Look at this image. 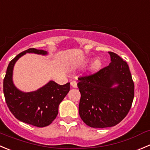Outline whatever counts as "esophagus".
<instances>
[{
    "label": "esophagus",
    "mask_w": 150,
    "mask_h": 150,
    "mask_svg": "<svg viewBox=\"0 0 150 150\" xmlns=\"http://www.w3.org/2000/svg\"><path fill=\"white\" fill-rule=\"evenodd\" d=\"M70 84L71 86H72V88H77V86H77V82L75 81H72V82L70 83Z\"/></svg>",
    "instance_id": "1"
}]
</instances>
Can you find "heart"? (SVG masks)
Returning a JSON list of instances; mask_svg holds the SVG:
<instances>
[{"label": "heart", "mask_w": 150, "mask_h": 150, "mask_svg": "<svg viewBox=\"0 0 150 150\" xmlns=\"http://www.w3.org/2000/svg\"><path fill=\"white\" fill-rule=\"evenodd\" d=\"M101 61L100 59L97 58V59H94V60L91 62V65H90L89 67V72L91 73H95V72H98L100 70V67H101Z\"/></svg>", "instance_id": "1"}]
</instances>
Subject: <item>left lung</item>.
<instances>
[{"instance_id":"8db88e82","label":"left lung","mask_w":150,"mask_h":150,"mask_svg":"<svg viewBox=\"0 0 150 150\" xmlns=\"http://www.w3.org/2000/svg\"><path fill=\"white\" fill-rule=\"evenodd\" d=\"M108 53V66L78 78L80 117L94 128L119 124L128 114L134 97V83L127 62L113 52Z\"/></svg>"}]
</instances>
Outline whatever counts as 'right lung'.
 Listing matches in <instances>:
<instances>
[{
  "instance_id": "add662e5",
  "label": "right lung",
  "mask_w": 150,
  "mask_h": 150,
  "mask_svg": "<svg viewBox=\"0 0 150 150\" xmlns=\"http://www.w3.org/2000/svg\"><path fill=\"white\" fill-rule=\"evenodd\" d=\"M26 53L42 56L48 54L45 50L29 48L10 62L4 80L6 103L11 114L20 121L36 127H46L57 117L59 104L69 92L70 83L59 85L50 81L36 91H20L13 82V69L17 61Z\"/></svg>"
}]
</instances>
